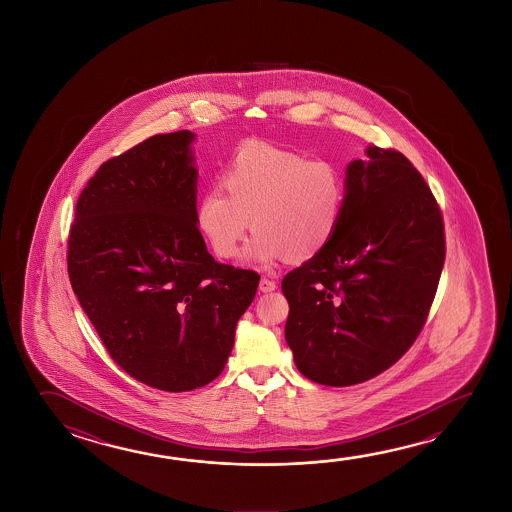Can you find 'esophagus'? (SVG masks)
I'll use <instances>...</instances> for the list:
<instances>
[{
	"label": "esophagus",
	"mask_w": 512,
	"mask_h": 512,
	"mask_svg": "<svg viewBox=\"0 0 512 512\" xmlns=\"http://www.w3.org/2000/svg\"><path fill=\"white\" fill-rule=\"evenodd\" d=\"M259 289L262 293H271V291L277 289V284L273 280H269V278H260Z\"/></svg>",
	"instance_id": "34e87169"
}]
</instances>
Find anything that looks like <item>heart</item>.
Segmentation results:
<instances>
[{
    "label": "heart",
    "mask_w": 512,
    "mask_h": 512,
    "mask_svg": "<svg viewBox=\"0 0 512 512\" xmlns=\"http://www.w3.org/2000/svg\"><path fill=\"white\" fill-rule=\"evenodd\" d=\"M221 187L203 193L196 223L212 252L232 259L252 227L248 259L269 264L312 259L327 246L343 212L344 182L328 160H307L271 144L246 143L221 175Z\"/></svg>",
    "instance_id": "heart-1"
}]
</instances>
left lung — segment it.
Returning a JSON list of instances; mask_svg holds the SVG:
<instances>
[{
  "instance_id": "8db88e82",
  "label": "left lung",
  "mask_w": 512,
  "mask_h": 512,
  "mask_svg": "<svg viewBox=\"0 0 512 512\" xmlns=\"http://www.w3.org/2000/svg\"><path fill=\"white\" fill-rule=\"evenodd\" d=\"M346 169L332 241L282 280L303 377L355 386L391 368L427 321L443 271L441 210L411 160L368 146Z\"/></svg>"
}]
</instances>
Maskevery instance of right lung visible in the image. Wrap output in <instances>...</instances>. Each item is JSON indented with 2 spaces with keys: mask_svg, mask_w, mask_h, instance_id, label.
<instances>
[{
  "mask_svg": "<svg viewBox=\"0 0 512 512\" xmlns=\"http://www.w3.org/2000/svg\"><path fill=\"white\" fill-rule=\"evenodd\" d=\"M193 141L189 130L153 135L103 162L68 237L71 287L110 357L169 393L219 377L260 280L207 252Z\"/></svg>",
  "mask_w": 512,
  "mask_h": 512,
  "instance_id": "add662e5",
  "label": "right lung"
}]
</instances>
